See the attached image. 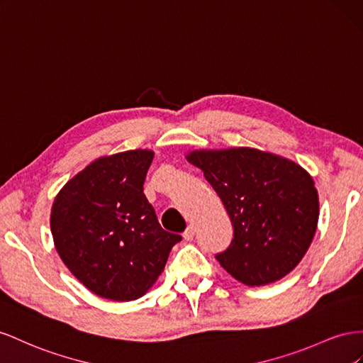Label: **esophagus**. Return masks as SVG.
<instances>
[{
    "label": "esophagus",
    "mask_w": 363,
    "mask_h": 363,
    "mask_svg": "<svg viewBox=\"0 0 363 363\" xmlns=\"http://www.w3.org/2000/svg\"><path fill=\"white\" fill-rule=\"evenodd\" d=\"M182 237L185 240H193V237H194V226L193 225H190L187 230H185V233L182 234Z\"/></svg>",
    "instance_id": "34e87169"
}]
</instances>
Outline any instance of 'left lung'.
Listing matches in <instances>:
<instances>
[{"label": "left lung", "mask_w": 363, "mask_h": 363, "mask_svg": "<svg viewBox=\"0 0 363 363\" xmlns=\"http://www.w3.org/2000/svg\"><path fill=\"white\" fill-rule=\"evenodd\" d=\"M185 158L203 172L233 222L230 247L216 255L225 271L251 287L292 272L319 219L318 190L308 172L252 147L199 149Z\"/></svg>", "instance_id": "left-lung-1"}]
</instances>
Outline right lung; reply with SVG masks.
I'll return each mask as SVG.
<instances>
[{
  "instance_id": "obj_1",
  "label": "right lung",
  "mask_w": 363,
  "mask_h": 363,
  "mask_svg": "<svg viewBox=\"0 0 363 363\" xmlns=\"http://www.w3.org/2000/svg\"><path fill=\"white\" fill-rule=\"evenodd\" d=\"M149 149L100 157L60 189L50 228L62 262L92 294L126 303L157 283L172 247L143 193L153 161Z\"/></svg>"
}]
</instances>
